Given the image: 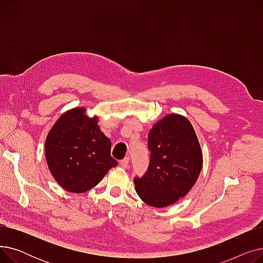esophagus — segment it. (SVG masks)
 <instances>
[{
  "label": "esophagus",
  "instance_id": "1",
  "mask_svg": "<svg viewBox=\"0 0 263 263\" xmlns=\"http://www.w3.org/2000/svg\"><path fill=\"white\" fill-rule=\"evenodd\" d=\"M119 164L122 168H127L129 166V158H124L123 160L120 161Z\"/></svg>",
  "mask_w": 263,
  "mask_h": 263
}]
</instances>
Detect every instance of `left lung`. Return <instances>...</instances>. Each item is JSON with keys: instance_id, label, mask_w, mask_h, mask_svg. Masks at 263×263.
Instances as JSON below:
<instances>
[{"instance_id": "1", "label": "left lung", "mask_w": 263, "mask_h": 263, "mask_svg": "<svg viewBox=\"0 0 263 263\" xmlns=\"http://www.w3.org/2000/svg\"><path fill=\"white\" fill-rule=\"evenodd\" d=\"M150 163L142 178H135V191L148 205L164 208L184 197L194 186L202 168V150L191 121L168 114L148 133Z\"/></svg>"}]
</instances>
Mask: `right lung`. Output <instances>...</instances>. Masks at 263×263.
<instances>
[{
  "mask_svg": "<svg viewBox=\"0 0 263 263\" xmlns=\"http://www.w3.org/2000/svg\"><path fill=\"white\" fill-rule=\"evenodd\" d=\"M110 146L100 130L98 116L88 117L83 106L68 109L47 135L45 155L49 171L64 190L87 192L117 165L110 157Z\"/></svg>",
  "mask_w": 263,
  "mask_h": 263,
  "instance_id": "1",
  "label": "right lung"
}]
</instances>
